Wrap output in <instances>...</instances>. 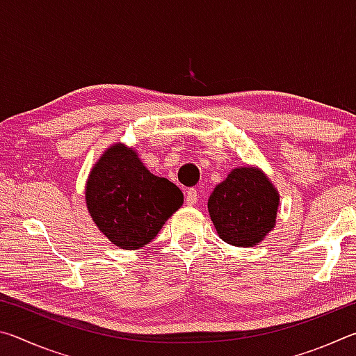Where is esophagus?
I'll return each mask as SVG.
<instances>
[{"label": "esophagus", "mask_w": 356, "mask_h": 356, "mask_svg": "<svg viewBox=\"0 0 356 356\" xmlns=\"http://www.w3.org/2000/svg\"><path fill=\"white\" fill-rule=\"evenodd\" d=\"M197 191H196V188H188V191H186V195H185V202H186V206H195V204L197 202Z\"/></svg>", "instance_id": "34e87169"}]
</instances>
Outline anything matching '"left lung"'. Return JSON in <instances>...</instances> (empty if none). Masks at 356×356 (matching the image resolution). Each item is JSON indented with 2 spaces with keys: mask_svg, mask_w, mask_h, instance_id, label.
<instances>
[{
  "mask_svg": "<svg viewBox=\"0 0 356 356\" xmlns=\"http://www.w3.org/2000/svg\"><path fill=\"white\" fill-rule=\"evenodd\" d=\"M278 204V191L261 171L238 168L215 186L209 197V213L225 242L252 246L272 231Z\"/></svg>",
  "mask_w": 356,
  "mask_h": 356,
  "instance_id": "1",
  "label": "left lung"
}]
</instances>
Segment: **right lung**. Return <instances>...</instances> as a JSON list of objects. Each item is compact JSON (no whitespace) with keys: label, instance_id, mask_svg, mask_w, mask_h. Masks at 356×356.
I'll list each match as a JSON object with an SVG mask.
<instances>
[{"label":"right lung","instance_id":"obj_1","mask_svg":"<svg viewBox=\"0 0 356 356\" xmlns=\"http://www.w3.org/2000/svg\"><path fill=\"white\" fill-rule=\"evenodd\" d=\"M86 204L110 242L136 250L152 242L184 204V193L168 179L150 174L135 150L119 143L102 155L91 171Z\"/></svg>","mask_w":356,"mask_h":356}]
</instances>
